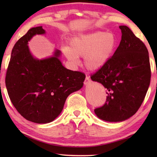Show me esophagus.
Listing matches in <instances>:
<instances>
[{
	"instance_id": "obj_1",
	"label": "esophagus",
	"mask_w": 157,
	"mask_h": 157,
	"mask_svg": "<svg viewBox=\"0 0 157 157\" xmlns=\"http://www.w3.org/2000/svg\"><path fill=\"white\" fill-rule=\"evenodd\" d=\"M90 82V78L89 76H86V78H85V81H84V84L85 85H87L89 84V83Z\"/></svg>"
}]
</instances>
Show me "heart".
Returning <instances> with one entry per match:
<instances>
[{
  "mask_svg": "<svg viewBox=\"0 0 157 157\" xmlns=\"http://www.w3.org/2000/svg\"><path fill=\"white\" fill-rule=\"evenodd\" d=\"M70 47L64 46L62 51L72 66L78 64V57L84 56L88 69L96 71L109 61L117 47V40L111 32L96 31L75 36L70 40Z\"/></svg>",
  "mask_w": 157,
  "mask_h": 157,
  "instance_id": "obj_1",
  "label": "heart"
}]
</instances>
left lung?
Listing matches in <instances>:
<instances>
[{"label":"left lung","instance_id":"8db88e82","mask_svg":"<svg viewBox=\"0 0 157 157\" xmlns=\"http://www.w3.org/2000/svg\"><path fill=\"white\" fill-rule=\"evenodd\" d=\"M121 40L109 61L91 78L106 89L104 106L94 109L99 119L122 121L136 113L151 80L149 52L145 44L126 25H120Z\"/></svg>","mask_w":157,"mask_h":157}]
</instances>
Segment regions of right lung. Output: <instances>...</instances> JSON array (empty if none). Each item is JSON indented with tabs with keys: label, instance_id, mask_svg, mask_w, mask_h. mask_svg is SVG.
<instances>
[{
	"label": "right lung",
	"instance_id": "1",
	"mask_svg": "<svg viewBox=\"0 0 157 157\" xmlns=\"http://www.w3.org/2000/svg\"><path fill=\"white\" fill-rule=\"evenodd\" d=\"M42 26L32 28L14 45L6 76L8 96L18 112L37 124L53 121L63 110L69 94L82 88L85 74L67 69L52 57L38 60L30 53L28 42L36 34H44Z\"/></svg>",
	"mask_w": 157,
	"mask_h": 157
}]
</instances>
